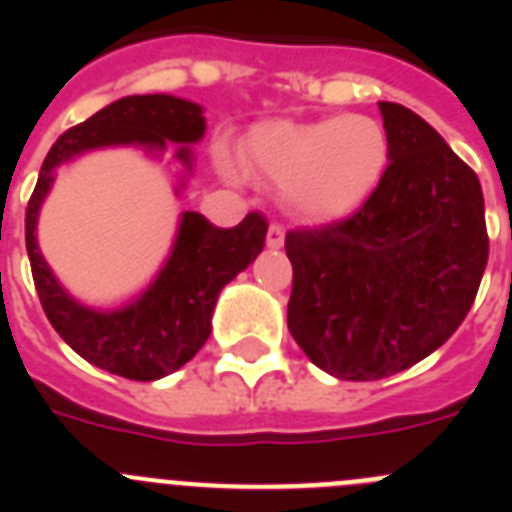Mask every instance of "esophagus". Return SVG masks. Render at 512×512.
I'll return each mask as SVG.
<instances>
[{"instance_id": "1", "label": "esophagus", "mask_w": 512, "mask_h": 512, "mask_svg": "<svg viewBox=\"0 0 512 512\" xmlns=\"http://www.w3.org/2000/svg\"><path fill=\"white\" fill-rule=\"evenodd\" d=\"M266 246L269 248L284 246V228L279 223H271L269 230H266Z\"/></svg>"}]
</instances>
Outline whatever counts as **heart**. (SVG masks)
<instances>
[{"label":"heart","instance_id":"heart-1","mask_svg":"<svg viewBox=\"0 0 512 512\" xmlns=\"http://www.w3.org/2000/svg\"><path fill=\"white\" fill-rule=\"evenodd\" d=\"M243 156L284 187L289 210L312 223H333L359 212L382 187L392 161L387 128L372 115L318 122H261L243 140ZM225 174L241 164L220 153Z\"/></svg>","mask_w":512,"mask_h":512}]
</instances>
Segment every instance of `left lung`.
<instances>
[{
    "label": "left lung",
    "mask_w": 512,
    "mask_h": 512,
    "mask_svg": "<svg viewBox=\"0 0 512 512\" xmlns=\"http://www.w3.org/2000/svg\"><path fill=\"white\" fill-rule=\"evenodd\" d=\"M379 110L392 161L377 194L346 220L284 238L289 333L346 382L390 377L449 341L490 253L477 174L413 110Z\"/></svg>",
    "instance_id": "obj_1"
}]
</instances>
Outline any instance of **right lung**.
<instances>
[{
  "label": "right lung",
  "mask_w": 512,
  "mask_h": 512,
  "mask_svg": "<svg viewBox=\"0 0 512 512\" xmlns=\"http://www.w3.org/2000/svg\"><path fill=\"white\" fill-rule=\"evenodd\" d=\"M202 135L205 117L200 104L171 94L122 97L53 143L27 202V256L45 315L81 359L117 377L153 382L176 372L205 346L220 289L259 256L269 223L261 212H248L235 228H217L200 212H184L174 251L156 282L128 307L99 312L66 295L40 256L35 241L40 205L56 179L58 166L79 153L102 146L164 151L169 140L197 143ZM176 158L192 169L189 146L179 148Z\"/></svg>",
  "instance_id": "obj_1"
}]
</instances>
